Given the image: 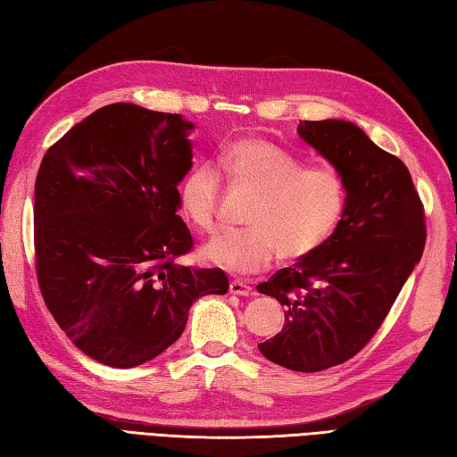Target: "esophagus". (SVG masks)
I'll use <instances>...</instances> for the list:
<instances>
[{
    "label": "esophagus",
    "instance_id": "34e87169",
    "mask_svg": "<svg viewBox=\"0 0 457 457\" xmlns=\"http://www.w3.org/2000/svg\"><path fill=\"white\" fill-rule=\"evenodd\" d=\"M228 291H230V295H237V296H250L252 287L248 283H242V281H230Z\"/></svg>",
    "mask_w": 457,
    "mask_h": 457
}]
</instances>
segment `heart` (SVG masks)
<instances>
[{
  "label": "heart",
  "instance_id": "obj_1",
  "mask_svg": "<svg viewBox=\"0 0 457 457\" xmlns=\"http://www.w3.org/2000/svg\"><path fill=\"white\" fill-rule=\"evenodd\" d=\"M219 169L232 182L260 192L246 230H222L202 255L222 270L252 275L277 255L308 258L331 238L347 207L343 176L326 164H303L295 154L263 137H242L219 154ZM215 164L195 162L178 184L182 215L199 230L215 227L222 176Z\"/></svg>",
  "mask_w": 457,
  "mask_h": 457
}]
</instances>
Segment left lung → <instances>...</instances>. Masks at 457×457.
Instances as JSON below:
<instances>
[{
	"label": "left lung",
	"instance_id": "left-lung-1",
	"mask_svg": "<svg viewBox=\"0 0 457 457\" xmlns=\"http://www.w3.org/2000/svg\"><path fill=\"white\" fill-rule=\"evenodd\" d=\"M298 136L347 186L331 238L260 283L285 306V326L260 343L265 359L320 372L354 357L382 326L427 242L425 211L407 166L345 120L300 121Z\"/></svg>",
	"mask_w": 457,
	"mask_h": 457
}]
</instances>
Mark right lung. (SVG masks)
Returning <instances> with one entry per match:
<instances>
[{
    "label": "right lung",
    "mask_w": 457,
    "mask_h": 457,
    "mask_svg": "<svg viewBox=\"0 0 457 457\" xmlns=\"http://www.w3.org/2000/svg\"><path fill=\"white\" fill-rule=\"evenodd\" d=\"M192 121L116 103L52 145L35 184L38 285L77 349L112 369L159 357L199 296L225 295L222 270L176 263L194 246L176 215L192 169Z\"/></svg>",
    "instance_id": "add662e5"
}]
</instances>
